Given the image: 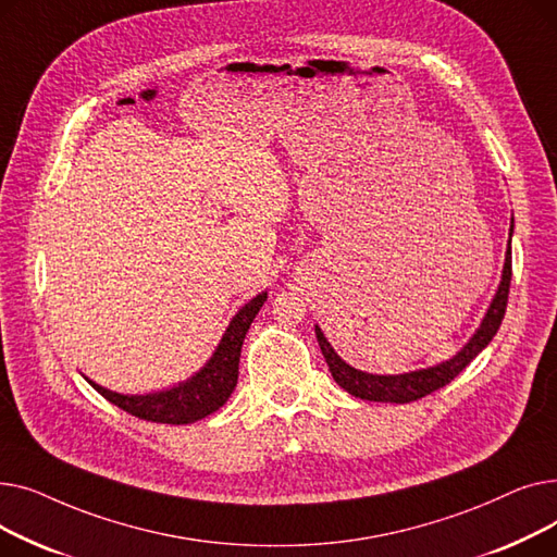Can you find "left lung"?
Wrapping results in <instances>:
<instances>
[{
	"label": "left lung",
	"mask_w": 557,
	"mask_h": 557,
	"mask_svg": "<svg viewBox=\"0 0 557 557\" xmlns=\"http://www.w3.org/2000/svg\"><path fill=\"white\" fill-rule=\"evenodd\" d=\"M510 277H512V255L508 248L499 290H496V296L483 318L479 332L451 361L441 363L435 368L418 370V372H406V374H397V376H379V374H368V372L355 370L352 366H347L334 352V347L327 343L325 334L320 332V327L315 325V338H318L320 349H323V357L330 366L334 382L355 397H361L368 401H395V404L416 401V399L431 395L437 388L447 386L449 382H454V376H458L467 366L472 363V359L481 352V349L487 347V343L494 338V334L499 332L502 320L506 315V307H508Z\"/></svg>",
	"instance_id": "1"
}]
</instances>
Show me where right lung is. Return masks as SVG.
<instances>
[{"instance_id": "add662e5", "label": "right lung", "mask_w": 557, "mask_h": 557, "mask_svg": "<svg viewBox=\"0 0 557 557\" xmlns=\"http://www.w3.org/2000/svg\"><path fill=\"white\" fill-rule=\"evenodd\" d=\"M263 300H267V294L252 298L244 309H239V313L232 318L230 327L225 330L210 363L196 376H191L187 384L153 395H120L92 384L90 379H87V382H90L108 401L120 406L122 411L139 420L160 424H189L202 420L205 416H210L216 408H221L232 395L234 386H237L242 345Z\"/></svg>"}]
</instances>
